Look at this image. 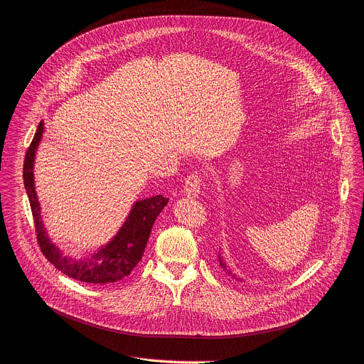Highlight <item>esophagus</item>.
Returning <instances> with one entry per match:
<instances>
[{
    "mask_svg": "<svg viewBox=\"0 0 364 364\" xmlns=\"http://www.w3.org/2000/svg\"><path fill=\"white\" fill-rule=\"evenodd\" d=\"M200 186H201V176L198 173H191L186 178L184 193L188 197H198L200 196Z\"/></svg>",
    "mask_w": 364,
    "mask_h": 364,
    "instance_id": "obj_1",
    "label": "esophagus"
}]
</instances>
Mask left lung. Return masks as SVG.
<instances>
[{
	"mask_svg": "<svg viewBox=\"0 0 364 364\" xmlns=\"http://www.w3.org/2000/svg\"><path fill=\"white\" fill-rule=\"evenodd\" d=\"M218 263H220V266H221V269H223V270H225V272H227V274H228V276H231V277H232V279H235V280H237V282H243V280H241V279H240V277H237V276H235V274H234V273H231V270H230V269H228V266H227V264H225V262H224V260H223V257H221V256H220V255H218Z\"/></svg>",
	"mask_w": 364,
	"mask_h": 364,
	"instance_id": "8db88e82",
	"label": "left lung"
}]
</instances>
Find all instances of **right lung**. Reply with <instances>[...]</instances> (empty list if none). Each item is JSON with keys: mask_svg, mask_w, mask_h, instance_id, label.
Listing matches in <instances>:
<instances>
[{"mask_svg": "<svg viewBox=\"0 0 364 364\" xmlns=\"http://www.w3.org/2000/svg\"><path fill=\"white\" fill-rule=\"evenodd\" d=\"M44 133V123L41 121L37 133L27 150L24 160V186L28 194L38 246L46 259L65 276L88 283V284H109L127 277L140 263L147 241L157 215L168 203V198L154 196L136 201L127 220L121 225L114 238L94 252L87 259L75 260L64 257L60 249L51 243L41 220V208L34 186V160L36 151Z\"/></svg>", "mask_w": 364, "mask_h": 364, "instance_id": "add662e5", "label": "right lung"}]
</instances>
